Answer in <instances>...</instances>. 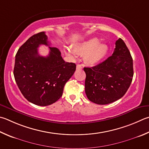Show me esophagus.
<instances>
[{"instance_id":"34e87169","label":"esophagus","mask_w":149,"mask_h":149,"mask_svg":"<svg viewBox=\"0 0 149 149\" xmlns=\"http://www.w3.org/2000/svg\"><path fill=\"white\" fill-rule=\"evenodd\" d=\"M76 69L77 70H80V69H82V66L81 65V64H77V66H76Z\"/></svg>"}]
</instances>
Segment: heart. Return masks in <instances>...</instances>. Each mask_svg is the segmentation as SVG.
Here are the masks:
<instances>
[{
    "mask_svg": "<svg viewBox=\"0 0 149 149\" xmlns=\"http://www.w3.org/2000/svg\"><path fill=\"white\" fill-rule=\"evenodd\" d=\"M100 40L93 38L85 41L73 45V49H67L66 52L69 55L74 56L75 53L85 55V61L88 65H95L100 63L106 56L108 47L106 44H102Z\"/></svg>",
    "mask_w": 149,
    "mask_h": 149,
    "instance_id": "1",
    "label": "heart"
}]
</instances>
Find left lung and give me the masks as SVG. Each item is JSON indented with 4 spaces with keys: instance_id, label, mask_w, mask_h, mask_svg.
I'll return each instance as SVG.
<instances>
[{
    "instance_id": "8db88e82",
    "label": "left lung",
    "mask_w": 149,
    "mask_h": 149,
    "mask_svg": "<svg viewBox=\"0 0 149 149\" xmlns=\"http://www.w3.org/2000/svg\"><path fill=\"white\" fill-rule=\"evenodd\" d=\"M85 93L96 104H111L121 98L130 86L134 75L133 59L121 38L115 42L111 56L95 66L84 68Z\"/></svg>"
}]
</instances>
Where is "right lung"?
Wrapping results in <instances>:
<instances>
[{
  "mask_svg": "<svg viewBox=\"0 0 149 149\" xmlns=\"http://www.w3.org/2000/svg\"><path fill=\"white\" fill-rule=\"evenodd\" d=\"M40 45L49 46L44 32L33 35L21 45L15 55L13 75L29 102L47 106L63 95L64 86L74 74L76 65L66 63L56 47H49L48 56H40L38 50Z\"/></svg>",
  "mask_w": 149,
  "mask_h": 149,
  "instance_id": "obj_1",
  "label": "right lung"
}]
</instances>
